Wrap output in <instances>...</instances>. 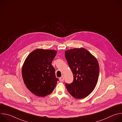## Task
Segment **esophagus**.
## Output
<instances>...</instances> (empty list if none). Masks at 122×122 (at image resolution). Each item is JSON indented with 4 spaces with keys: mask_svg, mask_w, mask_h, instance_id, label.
<instances>
[{
    "mask_svg": "<svg viewBox=\"0 0 122 122\" xmlns=\"http://www.w3.org/2000/svg\"><path fill=\"white\" fill-rule=\"evenodd\" d=\"M59 81H64V76H62L61 77H60V78H59Z\"/></svg>",
    "mask_w": 122,
    "mask_h": 122,
    "instance_id": "1",
    "label": "esophagus"
}]
</instances>
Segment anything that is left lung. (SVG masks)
<instances>
[{"label":"left lung","instance_id":"left-lung-1","mask_svg":"<svg viewBox=\"0 0 122 122\" xmlns=\"http://www.w3.org/2000/svg\"><path fill=\"white\" fill-rule=\"evenodd\" d=\"M65 54L73 75V82L65 84L68 93L77 99L87 97L98 79L99 66L97 58L83 48L66 50Z\"/></svg>","mask_w":122,"mask_h":122}]
</instances>
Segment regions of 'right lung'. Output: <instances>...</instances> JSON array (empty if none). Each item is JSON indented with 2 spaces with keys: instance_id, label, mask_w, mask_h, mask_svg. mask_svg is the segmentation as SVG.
Segmentation results:
<instances>
[{
  "instance_id": "1",
  "label": "right lung",
  "mask_w": 122,
  "mask_h": 122,
  "mask_svg": "<svg viewBox=\"0 0 122 122\" xmlns=\"http://www.w3.org/2000/svg\"><path fill=\"white\" fill-rule=\"evenodd\" d=\"M57 51L53 50L37 49L25 59L22 74L27 89L33 94L45 97L53 92L58 79L51 62Z\"/></svg>"
}]
</instances>
